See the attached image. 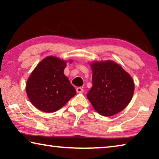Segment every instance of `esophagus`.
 Listing matches in <instances>:
<instances>
[{
    "instance_id": "esophagus-1",
    "label": "esophagus",
    "mask_w": 159,
    "mask_h": 159,
    "mask_svg": "<svg viewBox=\"0 0 159 159\" xmlns=\"http://www.w3.org/2000/svg\"><path fill=\"white\" fill-rule=\"evenodd\" d=\"M76 92H77L78 93H83V88H81V87H78V88H76Z\"/></svg>"
}]
</instances>
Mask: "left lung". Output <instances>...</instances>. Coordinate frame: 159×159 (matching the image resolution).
<instances>
[{
  "mask_svg": "<svg viewBox=\"0 0 159 159\" xmlns=\"http://www.w3.org/2000/svg\"><path fill=\"white\" fill-rule=\"evenodd\" d=\"M93 87L87 94L97 111L111 116L122 111L130 103L134 85L131 76L112 61L91 64Z\"/></svg>",
  "mask_w": 159,
  "mask_h": 159,
  "instance_id": "left-lung-1",
  "label": "left lung"
}]
</instances>
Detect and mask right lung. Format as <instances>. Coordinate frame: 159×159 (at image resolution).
Wrapping results in <instances>:
<instances>
[{"mask_svg":"<svg viewBox=\"0 0 159 159\" xmlns=\"http://www.w3.org/2000/svg\"><path fill=\"white\" fill-rule=\"evenodd\" d=\"M64 60L50 56L43 60L32 72L26 91L33 105L50 113L61 108L76 95V90L64 74Z\"/></svg>","mask_w":159,"mask_h":159,"instance_id":"right-lung-1","label":"right lung"}]
</instances>
